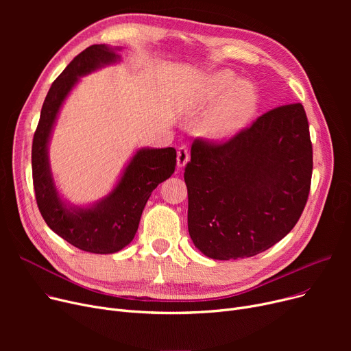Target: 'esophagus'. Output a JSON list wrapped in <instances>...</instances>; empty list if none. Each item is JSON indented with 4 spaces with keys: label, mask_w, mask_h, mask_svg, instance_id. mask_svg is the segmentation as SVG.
<instances>
[{
    "label": "esophagus",
    "mask_w": 351,
    "mask_h": 351,
    "mask_svg": "<svg viewBox=\"0 0 351 351\" xmlns=\"http://www.w3.org/2000/svg\"><path fill=\"white\" fill-rule=\"evenodd\" d=\"M189 158H191V155H189L188 147L180 146L178 149V166H179V168H183V166H185L189 162Z\"/></svg>",
    "instance_id": "1"
}]
</instances>
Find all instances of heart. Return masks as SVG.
<instances>
[{
  "label": "heart",
  "mask_w": 351,
  "mask_h": 351,
  "mask_svg": "<svg viewBox=\"0 0 351 351\" xmlns=\"http://www.w3.org/2000/svg\"><path fill=\"white\" fill-rule=\"evenodd\" d=\"M225 96L206 122V132L212 136H228L239 131L253 115L257 95L254 88L236 80L230 71H220L210 75L202 85L199 99L202 104H213Z\"/></svg>",
  "instance_id": "obj_1"
}]
</instances>
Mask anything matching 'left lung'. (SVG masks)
<instances>
[{
    "label": "left lung",
    "mask_w": 351,
    "mask_h": 351,
    "mask_svg": "<svg viewBox=\"0 0 351 351\" xmlns=\"http://www.w3.org/2000/svg\"><path fill=\"white\" fill-rule=\"evenodd\" d=\"M311 172L302 104L274 108L225 141L196 138L185 166L195 246L217 261L267 250L300 219Z\"/></svg>",
    "instance_id": "obj_1"
}]
</instances>
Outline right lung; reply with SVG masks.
<instances>
[{
    "instance_id": "right-lung-1",
    "label": "right lung",
    "mask_w": 351,
    "mask_h": 351,
    "mask_svg": "<svg viewBox=\"0 0 351 351\" xmlns=\"http://www.w3.org/2000/svg\"><path fill=\"white\" fill-rule=\"evenodd\" d=\"M118 55L106 45H90L78 53L61 72L43 104L38 126L32 139V180L36 205L45 223L72 246L89 253H115L132 242L152 191L172 176L176 149H139L108 197L94 208L68 209L53 186L47 147L58 110L78 78Z\"/></svg>"
}]
</instances>
